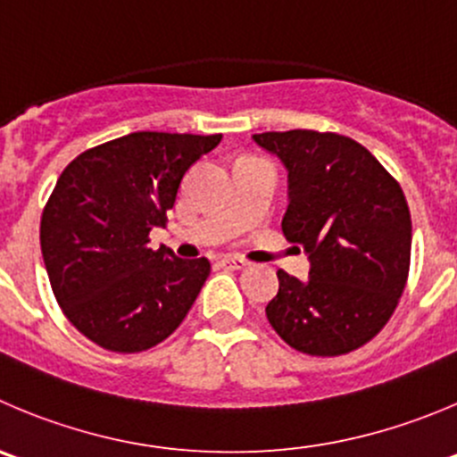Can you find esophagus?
I'll list each match as a JSON object with an SVG mask.
<instances>
[{
    "label": "esophagus",
    "mask_w": 457,
    "mask_h": 457,
    "mask_svg": "<svg viewBox=\"0 0 457 457\" xmlns=\"http://www.w3.org/2000/svg\"><path fill=\"white\" fill-rule=\"evenodd\" d=\"M223 268H229V270H243L247 268V261L241 259V256H223V259L219 261Z\"/></svg>",
    "instance_id": "esophagus-1"
}]
</instances>
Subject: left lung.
I'll return each instance as SVG.
<instances>
[{"mask_svg":"<svg viewBox=\"0 0 457 457\" xmlns=\"http://www.w3.org/2000/svg\"><path fill=\"white\" fill-rule=\"evenodd\" d=\"M287 171L283 234L308 254V278L278 270L265 314L305 355L335 357L373 339L409 277L411 214L378 158L339 134L310 129L252 136Z\"/></svg>","mask_w":457,"mask_h":457,"instance_id":"8db88e82","label":"left lung"}]
</instances>
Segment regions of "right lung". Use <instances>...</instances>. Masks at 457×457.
<instances>
[{"label":"right lung","mask_w":457,"mask_h":457,"mask_svg":"<svg viewBox=\"0 0 457 457\" xmlns=\"http://www.w3.org/2000/svg\"><path fill=\"white\" fill-rule=\"evenodd\" d=\"M223 136L136 131L79 154L57 179L39 225L57 303L84 337L113 353L156 346L187 317L207 259L149 247L189 167Z\"/></svg>","instance_id":"add662e5"}]
</instances>
